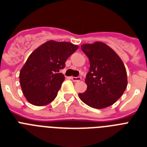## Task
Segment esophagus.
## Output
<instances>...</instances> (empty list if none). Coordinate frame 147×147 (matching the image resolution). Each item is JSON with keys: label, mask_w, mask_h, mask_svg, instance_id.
<instances>
[{"label": "esophagus", "mask_w": 147, "mask_h": 147, "mask_svg": "<svg viewBox=\"0 0 147 147\" xmlns=\"http://www.w3.org/2000/svg\"><path fill=\"white\" fill-rule=\"evenodd\" d=\"M71 79L75 81V82H77V81H81V78L79 77V76L78 77H71Z\"/></svg>", "instance_id": "obj_1"}]
</instances>
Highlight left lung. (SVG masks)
Segmentation results:
<instances>
[{"label": "left lung", "instance_id": "obj_1", "mask_svg": "<svg viewBox=\"0 0 147 147\" xmlns=\"http://www.w3.org/2000/svg\"><path fill=\"white\" fill-rule=\"evenodd\" d=\"M81 50L90 60V71L86 76L87 85L79 98L91 108H107L122 96L127 87L125 66L115 51L105 43L81 45Z\"/></svg>", "mask_w": 147, "mask_h": 147}]
</instances>
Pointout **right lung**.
Here are the masks:
<instances>
[{
	"mask_svg": "<svg viewBox=\"0 0 147 147\" xmlns=\"http://www.w3.org/2000/svg\"><path fill=\"white\" fill-rule=\"evenodd\" d=\"M78 49L72 43L51 40L30 54L19 74L22 92L30 103L42 106L56 98L65 80L60 70Z\"/></svg>",
	"mask_w": 147,
	"mask_h": 147,
	"instance_id": "obj_1",
	"label": "right lung"
}]
</instances>
